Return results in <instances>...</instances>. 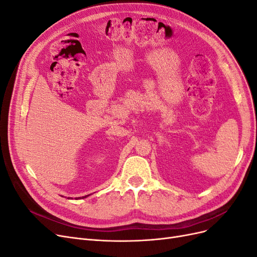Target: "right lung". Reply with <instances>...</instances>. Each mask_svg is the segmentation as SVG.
Returning <instances> with one entry per match:
<instances>
[{"mask_svg":"<svg viewBox=\"0 0 257 257\" xmlns=\"http://www.w3.org/2000/svg\"><path fill=\"white\" fill-rule=\"evenodd\" d=\"M87 196H89V195H87ZM87 196H83V197H82V198H85V197H87Z\"/></svg>","mask_w":257,"mask_h":257,"instance_id":"1","label":"right lung"}]
</instances>
